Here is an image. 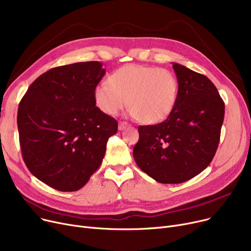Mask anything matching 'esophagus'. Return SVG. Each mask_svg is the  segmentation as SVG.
<instances>
[{
  "label": "esophagus",
  "mask_w": 251,
  "mask_h": 251,
  "mask_svg": "<svg viewBox=\"0 0 251 251\" xmlns=\"http://www.w3.org/2000/svg\"><path fill=\"white\" fill-rule=\"evenodd\" d=\"M129 126V124L127 122H119V130H124L125 128H127Z\"/></svg>",
  "instance_id": "obj_1"
}]
</instances>
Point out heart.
<instances>
[{"mask_svg": "<svg viewBox=\"0 0 251 251\" xmlns=\"http://www.w3.org/2000/svg\"><path fill=\"white\" fill-rule=\"evenodd\" d=\"M178 95V82L167 69L139 64H129L115 70L110 82L103 81L95 88L99 109L115 116L127 104L129 115L142 123L155 124L172 113Z\"/></svg>", "mask_w": 251, "mask_h": 251, "instance_id": "heart-1", "label": "heart"}]
</instances>
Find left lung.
Here are the masks:
<instances>
[{
    "label": "left lung",
    "instance_id": "left-lung-1",
    "mask_svg": "<svg viewBox=\"0 0 251 251\" xmlns=\"http://www.w3.org/2000/svg\"><path fill=\"white\" fill-rule=\"evenodd\" d=\"M178 95L166 120L139 126L133 149L137 166L164 184L185 182L210 164L217 151L225 103L209 79L173 63Z\"/></svg>",
    "mask_w": 251,
    "mask_h": 251
}]
</instances>
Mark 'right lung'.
Returning <instances> with one entry per match:
<instances>
[{"label": "right lung", "mask_w": 251, "mask_h": 251, "mask_svg": "<svg viewBox=\"0 0 251 251\" xmlns=\"http://www.w3.org/2000/svg\"><path fill=\"white\" fill-rule=\"evenodd\" d=\"M105 74L98 61L52 68L22 98L17 125L30 173L59 191L82 188L100 166L114 118L96 107L95 88Z\"/></svg>", "instance_id": "obj_1"}]
</instances>
